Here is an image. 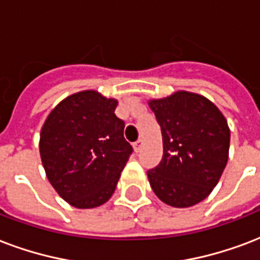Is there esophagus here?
Listing matches in <instances>:
<instances>
[{"instance_id": "esophagus-1", "label": "esophagus", "mask_w": 260, "mask_h": 260, "mask_svg": "<svg viewBox=\"0 0 260 260\" xmlns=\"http://www.w3.org/2000/svg\"><path fill=\"white\" fill-rule=\"evenodd\" d=\"M142 146H143V140H142V139H139L138 142H135V144H134L135 151H136V152L140 151V148H142Z\"/></svg>"}]
</instances>
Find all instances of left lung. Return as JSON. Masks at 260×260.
I'll list each match as a JSON object with an SVG mask.
<instances>
[{
    "label": "left lung",
    "mask_w": 260,
    "mask_h": 260,
    "mask_svg": "<svg viewBox=\"0 0 260 260\" xmlns=\"http://www.w3.org/2000/svg\"><path fill=\"white\" fill-rule=\"evenodd\" d=\"M161 125L164 155L148 170L152 191L172 207H191L217 185L229 156L226 118L203 95L177 91L148 102Z\"/></svg>",
    "instance_id": "obj_1"
}]
</instances>
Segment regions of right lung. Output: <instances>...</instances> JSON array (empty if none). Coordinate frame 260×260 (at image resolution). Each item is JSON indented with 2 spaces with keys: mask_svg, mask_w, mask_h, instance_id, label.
<instances>
[{
  "mask_svg": "<svg viewBox=\"0 0 260 260\" xmlns=\"http://www.w3.org/2000/svg\"><path fill=\"white\" fill-rule=\"evenodd\" d=\"M117 104L98 91H80L61 101L41 129L47 180L73 207L106 203L134 151L124 138L125 124L114 114Z\"/></svg>",
  "mask_w": 260,
  "mask_h": 260,
  "instance_id": "right-lung-1",
  "label": "right lung"
}]
</instances>
